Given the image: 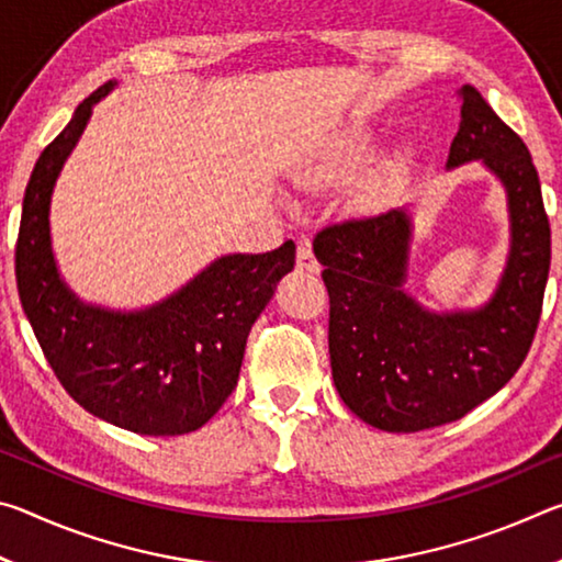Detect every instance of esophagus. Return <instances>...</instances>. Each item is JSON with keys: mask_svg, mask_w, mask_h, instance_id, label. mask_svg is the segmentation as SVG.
Segmentation results:
<instances>
[{"mask_svg": "<svg viewBox=\"0 0 562 562\" xmlns=\"http://www.w3.org/2000/svg\"><path fill=\"white\" fill-rule=\"evenodd\" d=\"M297 268L304 270V272H310V274H317L319 272V262L315 260V255H312L307 243H300L297 245Z\"/></svg>", "mask_w": 562, "mask_h": 562, "instance_id": "obj_1", "label": "esophagus"}]
</instances>
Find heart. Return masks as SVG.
Segmentation results:
<instances>
[{"instance_id":"1","label":"heart","mask_w":562,"mask_h":562,"mask_svg":"<svg viewBox=\"0 0 562 562\" xmlns=\"http://www.w3.org/2000/svg\"><path fill=\"white\" fill-rule=\"evenodd\" d=\"M372 131H369L364 123H349L341 131H337L335 136L327 140L325 154H322V168L325 170H349L357 168L361 160L369 156L372 150ZM402 170V164L398 160H386L382 170L374 176V186L384 188L392 183V180L398 176Z\"/></svg>"}]
</instances>
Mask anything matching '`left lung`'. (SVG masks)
<instances>
[{"mask_svg": "<svg viewBox=\"0 0 562 562\" xmlns=\"http://www.w3.org/2000/svg\"><path fill=\"white\" fill-rule=\"evenodd\" d=\"M446 168L479 164L506 193L508 258L481 307L436 312L408 294L414 205L347 217L315 235L329 292L335 386L361 422L412 434L456 422L510 382L543 307L550 225L528 148L473 87Z\"/></svg>", "mask_w": 562, "mask_h": 562, "instance_id": "8db88e82", "label": "left lung"}]
</instances>
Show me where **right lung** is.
I'll return each instance as SVG.
<instances>
[{"instance_id": "1", "label": "right lung", "mask_w": 562, "mask_h": 562, "mask_svg": "<svg viewBox=\"0 0 562 562\" xmlns=\"http://www.w3.org/2000/svg\"><path fill=\"white\" fill-rule=\"evenodd\" d=\"M103 83L42 150L22 203L16 288L56 379L89 414L144 436L201 429L240 374L250 327L294 268V243L262 255H223L166 300L113 310L81 300L61 278L52 247V195L87 131Z\"/></svg>"}]
</instances>
